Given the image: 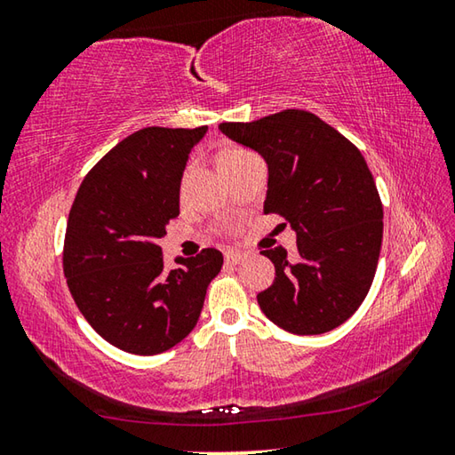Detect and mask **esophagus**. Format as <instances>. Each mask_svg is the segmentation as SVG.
Here are the masks:
<instances>
[{
    "label": "esophagus",
    "instance_id": "obj_1",
    "mask_svg": "<svg viewBox=\"0 0 455 455\" xmlns=\"http://www.w3.org/2000/svg\"><path fill=\"white\" fill-rule=\"evenodd\" d=\"M225 260L228 265H238L241 260H244V255L238 251H225Z\"/></svg>",
    "mask_w": 455,
    "mask_h": 455
}]
</instances>
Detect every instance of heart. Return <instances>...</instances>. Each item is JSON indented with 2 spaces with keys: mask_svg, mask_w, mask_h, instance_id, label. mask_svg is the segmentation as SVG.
Returning <instances> with one entry per match:
<instances>
[{
  "mask_svg": "<svg viewBox=\"0 0 455 455\" xmlns=\"http://www.w3.org/2000/svg\"><path fill=\"white\" fill-rule=\"evenodd\" d=\"M236 152H238V150H228V152H222L220 156H228V154H236Z\"/></svg>",
  "mask_w": 455,
  "mask_h": 455,
  "instance_id": "heart-1",
  "label": "heart"
}]
</instances>
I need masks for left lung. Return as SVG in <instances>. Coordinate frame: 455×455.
I'll list each match as a JSON object with an SVG mask.
<instances>
[{
	"label": "left lung",
	"mask_w": 455,
	"mask_h": 455,
	"mask_svg": "<svg viewBox=\"0 0 455 455\" xmlns=\"http://www.w3.org/2000/svg\"><path fill=\"white\" fill-rule=\"evenodd\" d=\"M230 140L259 152L268 168L265 212L289 220L297 252L263 251L275 281L257 301L295 335H321L347 321L371 287L383 238V206L363 154L305 110L252 122H222Z\"/></svg>",
	"instance_id": "obj_1"
}]
</instances>
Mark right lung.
<instances>
[{"label":"right lung","mask_w":455,"mask_h":455,"mask_svg":"<svg viewBox=\"0 0 455 455\" xmlns=\"http://www.w3.org/2000/svg\"><path fill=\"white\" fill-rule=\"evenodd\" d=\"M206 126L130 134L86 174L68 217L64 275L96 333L122 351L156 355L203 311L222 252L204 249L166 271L158 241L180 212V180Z\"/></svg>","instance_id":"1"}]
</instances>
